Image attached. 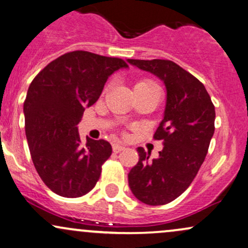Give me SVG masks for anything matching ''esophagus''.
<instances>
[{"label": "esophagus", "mask_w": 248, "mask_h": 248, "mask_svg": "<svg viewBox=\"0 0 248 248\" xmlns=\"http://www.w3.org/2000/svg\"><path fill=\"white\" fill-rule=\"evenodd\" d=\"M125 147L123 146V145H119V144H113L112 145V151L115 153H119L122 152V151H124Z\"/></svg>", "instance_id": "esophagus-1"}]
</instances>
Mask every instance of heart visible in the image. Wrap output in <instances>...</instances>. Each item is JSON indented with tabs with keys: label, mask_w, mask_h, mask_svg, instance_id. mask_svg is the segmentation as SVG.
Instances as JSON below:
<instances>
[{
	"label": "heart",
	"mask_w": 248,
	"mask_h": 248,
	"mask_svg": "<svg viewBox=\"0 0 248 248\" xmlns=\"http://www.w3.org/2000/svg\"><path fill=\"white\" fill-rule=\"evenodd\" d=\"M144 87H158V84L154 82L153 80H150V78H144V80L138 81V82L136 83L135 89L144 88Z\"/></svg>",
	"instance_id": "heart-1"
}]
</instances>
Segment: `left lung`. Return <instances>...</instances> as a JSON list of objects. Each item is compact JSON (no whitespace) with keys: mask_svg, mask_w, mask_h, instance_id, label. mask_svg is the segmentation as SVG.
I'll return each instance as SVG.
<instances>
[{"mask_svg":"<svg viewBox=\"0 0 248 248\" xmlns=\"http://www.w3.org/2000/svg\"><path fill=\"white\" fill-rule=\"evenodd\" d=\"M161 78L167 89L165 116L154 133L162 140L159 158L138 147L139 161L129 173L131 191L148 205H164L193 182L215 132V106L204 84L170 60H127Z\"/></svg>","mask_w":248,"mask_h":248,"instance_id":"left-lung-1","label":"left lung"}]
</instances>
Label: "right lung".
<instances>
[{
    "instance_id": "right-lung-1",
    "label": "right lung",
    "mask_w": 248,
    "mask_h": 248,
    "mask_svg": "<svg viewBox=\"0 0 248 248\" xmlns=\"http://www.w3.org/2000/svg\"><path fill=\"white\" fill-rule=\"evenodd\" d=\"M127 63L87 51L60 55L36 75L24 101L25 133L34 168L53 193L80 197L95 187L111 155L109 141L87 138L77 125L100 97L108 78Z\"/></svg>"
}]
</instances>
